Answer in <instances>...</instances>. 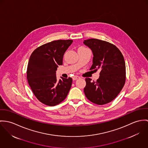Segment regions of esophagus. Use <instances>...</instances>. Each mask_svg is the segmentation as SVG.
I'll use <instances>...</instances> for the list:
<instances>
[{
  "instance_id": "obj_1",
  "label": "esophagus",
  "mask_w": 148,
  "mask_h": 148,
  "mask_svg": "<svg viewBox=\"0 0 148 148\" xmlns=\"http://www.w3.org/2000/svg\"><path fill=\"white\" fill-rule=\"evenodd\" d=\"M79 78H80V77H79V76H77V75H75V76H74V77H73V79L74 81L77 80V79H79Z\"/></svg>"
}]
</instances>
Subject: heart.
I'll use <instances>...</instances> for the list:
<instances>
[{"label":"heart","instance_id":"obj_1","mask_svg":"<svg viewBox=\"0 0 148 148\" xmlns=\"http://www.w3.org/2000/svg\"><path fill=\"white\" fill-rule=\"evenodd\" d=\"M83 48V47H81V48Z\"/></svg>","mask_w":148,"mask_h":148}]
</instances>
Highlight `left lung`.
<instances>
[{
    "instance_id": "8db88e82",
    "label": "left lung",
    "mask_w": 148,
    "mask_h": 148,
    "mask_svg": "<svg viewBox=\"0 0 148 148\" xmlns=\"http://www.w3.org/2000/svg\"><path fill=\"white\" fill-rule=\"evenodd\" d=\"M83 43L91 49L94 56L90 70H100L97 81L92 82L89 78L85 79V95L95 104H107L118 95L124 86L126 72L124 57L120 50L108 42L91 38Z\"/></svg>"
}]
</instances>
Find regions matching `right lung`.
<instances>
[{
  "label": "right lung",
  "instance_id": "right-lung-1",
  "mask_svg": "<svg viewBox=\"0 0 148 148\" xmlns=\"http://www.w3.org/2000/svg\"><path fill=\"white\" fill-rule=\"evenodd\" d=\"M71 40H58L44 44L34 50L29 60L27 78L37 99L42 103L54 106L66 98L72 84V78L58 81L56 71L63 64V57L72 44Z\"/></svg>",
  "mask_w": 148,
  "mask_h": 148
}]
</instances>
